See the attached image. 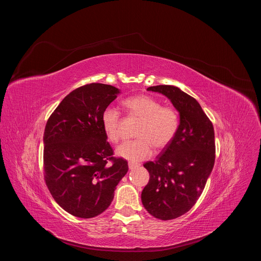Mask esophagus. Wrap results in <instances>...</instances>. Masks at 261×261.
<instances>
[{
    "instance_id": "obj_1",
    "label": "esophagus",
    "mask_w": 261,
    "mask_h": 261,
    "mask_svg": "<svg viewBox=\"0 0 261 261\" xmlns=\"http://www.w3.org/2000/svg\"><path fill=\"white\" fill-rule=\"evenodd\" d=\"M128 165H129V169H134V168H136V167L139 166L138 163H134V162H129Z\"/></svg>"
}]
</instances>
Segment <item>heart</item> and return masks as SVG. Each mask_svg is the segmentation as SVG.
Returning <instances> with one entry per match:
<instances>
[{"instance_id": "obj_1", "label": "heart", "mask_w": 261, "mask_h": 261, "mask_svg": "<svg viewBox=\"0 0 261 261\" xmlns=\"http://www.w3.org/2000/svg\"><path fill=\"white\" fill-rule=\"evenodd\" d=\"M130 117L140 119L134 140H128L117 148L118 156L141 161L150 157L153 145L157 150L165 147L175 136L178 129L177 111L150 95H134L122 102ZM121 115L114 108H107L102 115V125L107 138L114 143L121 140Z\"/></svg>"}]
</instances>
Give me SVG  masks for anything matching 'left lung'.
I'll return each instance as SVG.
<instances>
[{
  "label": "left lung",
  "instance_id": "1",
  "mask_svg": "<svg viewBox=\"0 0 261 261\" xmlns=\"http://www.w3.org/2000/svg\"><path fill=\"white\" fill-rule=\"evenodd\" d=\"M146 90L166 96L179 114L173 139L155 161L143 164L150 173L141 192L144 208L171 220L190 211L204 189L215 163V132L199 103L180 89L163 85Z\"/></svg>",
  "mask_w": 261,
  "mask_h": 261
}]
</instances>
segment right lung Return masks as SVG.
<instances>
[{"label": "right lung", "instance_id": "obj_1", "mask_svg": "<svg viewBox=\"0 0 261 261\" xmlns=\"http://www.w3.org/2000/svg\"><path fill=\"white\" fill-rule=\"evenodd\" d=\"M120 90L90 84L67 95L49 117L43 136V168L57 203L84 219L103 213L114 199L128 162L115 158L102 115Z\"/></svg>", "mask_w": 261, "mask_h": 261}]
</instances>
